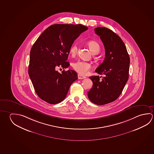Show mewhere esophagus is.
Here are the masks:
<instances>
[{
  "label": "esophagus",
  "mask_w": 154,
  "mask_h": 154,
  "mask_svg": "<svg viewBox=\"0 0 154 154\" xmlns=\"http://www.w3.org/2000/svg\"><path fill=\"white\" fill-rule=\"evenodd\" d=\"M78 78L79 79H85L86 78L85 76H82L80 74H78Z\"/></svg>",
  "instance_id": "esophagus-1"
}]
</instances>
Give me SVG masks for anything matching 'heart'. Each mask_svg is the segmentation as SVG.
<instances>
[{
    "label": "heart",
    "mask_w": 154,
    "mask_h": 154,
    "mask_svg": "<svg viewBox=\"0 0 154 154\" xmlns=\"http://www.w3.org/2000/svg\"><path fill=\"white\" fill-rule=\"evenodd\" d=\"M88 47L90 49L92 53H98L100 51V45L99 43L95 41H90L88 42ZM78 53V45L76 44H73L71 45L69 54L71 56H75ZM72 66L75 70L82 75H85L88 73V71L91 69V63L88 62L84 61H77L72 64Z\"/></svg>",
    "instance_id": "obj_1"
}]
</instances>
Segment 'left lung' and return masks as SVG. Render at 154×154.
Wrapping results in <instances>:
<instances>
[{
    "instance_id": "left-lung-1",
    "label": "left lung",
    "mask_w": 154,
    "mask_h": 154,
    "mask_svg": "<svg viewBox=\"0 0 154 154\" xmlns=\"http://www.w3.org/2000/svg\"><path fill=\"white\" fill-rule=\"evenodd\" d=\"M105 49V58L96 69V72L104 75L90 77L93 86L88 92L90 100L103 105L116 100L122 92L128 79L130 58L126 45L116 34L109 28L94 29Z\"/></svg>"
}]
</instances>
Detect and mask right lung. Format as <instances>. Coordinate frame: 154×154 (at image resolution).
Masks as SVG:
<instances>
[{"label": "right lung", "instance_id": "obj_1", "mask_svg": "<svg viewBox=\"0 0 154 154\" xmlns=\"http://www.w3.org/2000/svg\"><path fill=\"white\" fill-rule=\"evenodd\" d=\"M88 28L81 24H55L49 26L38 38L30 50L28 74L40 98L51 104L65 99L70 86L78 79L76 71L63 70L74 41Z\"/></svg>", "mask_w": 154, "mask_h": 154}]
</instances>
